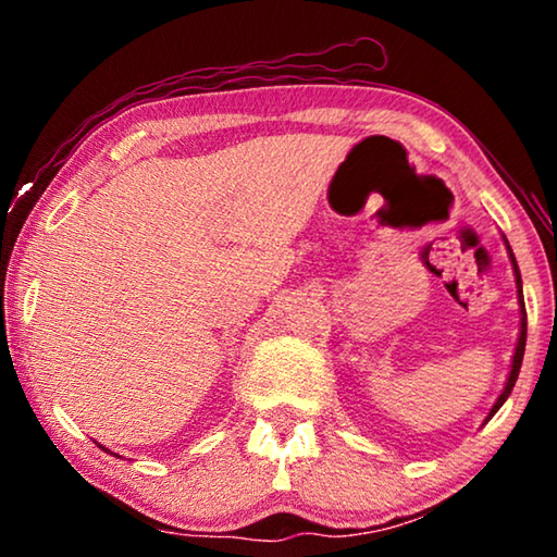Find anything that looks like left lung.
I'll return each instance as SVG.
<instances>
[{"label": "left lung", "mask_w": 557, "mask_h": 557, "mask_svg": "<svg viewBox=\"0 0 557 557\" xmlns=\"http://www.w3.org/2000/svg\"><path fill=\"white\" fill-rule=\"evenodd\" d=\"M504 243H506L508 258H511V265H513V275H516V287H518V305H521V334H518L516 354H513V361H511V373H508V379H506V385H504V391H502V395H498V400L494 403V408H492V412H488V418H486V420H492V418H494V414H496V410H498V408H502V405L506 403V398H508V395H511V391H513V385H516V379H518V371H521L523 351H525V301H523V289H521V272H518V265H516V258H513V250H511V245H508V240H506V238H504Z\"/></svg>", "instance_id": "left-lung-1"}]
</instances>
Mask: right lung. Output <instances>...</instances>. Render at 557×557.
<instances>
[{"instance_id":"add662e5","label":"right lung","mask_w":557,"mask_h":557,"mask_svg":"<svg viewBox=\"0 0 557 557\" xmlns=\"http://www.w3.org/2000/svg\"><path fill=\"white\" fill-rule=\"evenodd\" d=\"M98 447H102V445H98ZM102 449H106V447H102ZM108 451V449H106ZM110 455H112V451H110Z\"/></svg>"}]
</instances>
